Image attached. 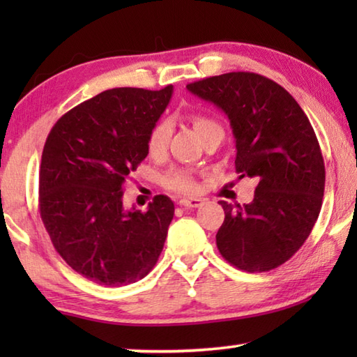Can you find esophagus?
Listing matches in <instances>:
<instances>
[{
  "label": "esophagus",
  "mask_w": 357,
  "mask_h": 357,
  "mask_svg": "<svg viewBox=\"0 0 357 357\" xmlns=\"http://www.w3.org/2000/svg\"><path fill=\"white\" fill-rule=\"evenodd\" d=\"M179 204L185 208H200L203 204V200L202 198H181Z\"/></svg>",
  "instance_id": "obj_1"
}]
</instances>
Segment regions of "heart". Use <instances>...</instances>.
I'll use <instances>...</instances> for the list:
<instances>
[{"instance_id": "b5f03b06", "label": "heart", "mask_w": 357, "mask_h": 357, "mask_svg": "<svg viewBox=\"0 0 357 357\" xmlns=\"http://www.w3.org/2000/svg\"><path fill=\"white\" fill-rule=\"evenodd\" d=\"M193 128L198 132L202 138H206L211 132L222 130L220 124L214 121L213 118L203 116H193ZM173 134V124L170 119H162L157 123L153 129H151L148 135V151L151 155L159 157L167 151L168 143ZM164 185L168 190L178 192V193H195L198 190V183L193 173L190 170H184V168H176V170L168 172L164 176Z\"/></svg>"}]
</instances>
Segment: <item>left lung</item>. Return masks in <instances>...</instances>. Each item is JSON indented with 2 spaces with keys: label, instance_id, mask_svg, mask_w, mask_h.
I'll return each instance as SVG.
<instances>
[{
  "label": "left lung",
  "instance_id": "left-lung-1",
  "mask_svg": "<svg viewBox=\"0 0 357 357\" xmlns=\"http://www.w3.org/2000/svg\"><path fill=\"white\" fill-rule=\"evenodd\" d=\"M227 114L236 172L257 178L253 202H220L215 234L228 263L264 273L288 261L309 238L324 195V160L309 118L285 88L253 72H229L187 84Z\"/></svg>",
  "mask_w": 357,
  "mask_h": 357
}]
</instances>
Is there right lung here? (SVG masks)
I'll return each mask as SVG.
<instances>
[{
  "label": "right lung",
  "instance_id": "add662e5",
  "mask_svg": "<svg viewBox=\"0 0 357 357\" xmlns=\"http://www.w3.org/2000/svg\"><path fill=\"white\" fill-rule=\"evenodd\" d=\"M113 88L63 114L42 151L40 219L72 269L105 287L142 280L159 259L174 215L167 195L124 209L126 179L148 155V135L172 99Z\"/></svg>",
  "mask_w": 357,
  "mask_h": 357
}]
</instances>
